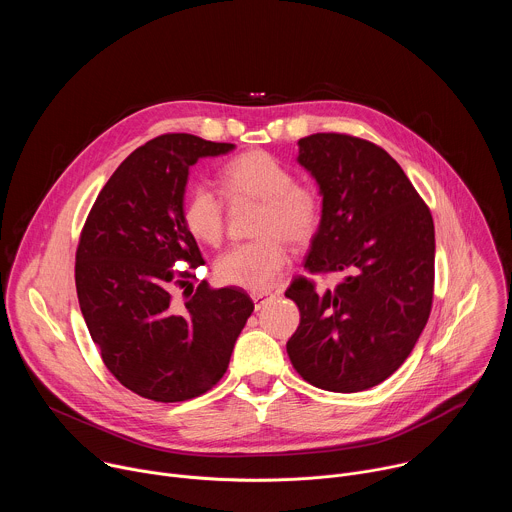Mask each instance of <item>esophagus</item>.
I'll return each instance as SVG.
<instances>
[{"label": "esophagus", "instance_id": "34e87169", "mask_svg": "<svg viewBox=\"0 0 512 512\" xmlns=\"http://www.w3.org/2000/svg\"><path fill=\"white\" fill-rule=\"evenodd\" d=\"M253 298V304H255V310H261L269 300L275 298L273 291H255V294H251Z\"/></svg>", "mask_w": 512, "mask_h": 512}]
</instances>
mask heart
<instances>
[{"label":"heart","mask_w":512,"mask_h":512,"mask_svg":"<svg viewBox=\"0 0 512 512\" xmlns=\"http://www.w3.org/2000/svg\"><path fill=\"white\" fill-rule=\"evenodd\" d=\"M221 184L231 202L261 200L253 235L259 239L231 247L214 265L216 279L261 291L275 283L287 265V243L308 245L322 223L318 194L300 182L287 164L265 150L245 152L221 170ZM182 221L204 245H221L227 229V204L210 186L192 184L184 196Z\"/></svg>","instance_id":"1"}]
</instances>
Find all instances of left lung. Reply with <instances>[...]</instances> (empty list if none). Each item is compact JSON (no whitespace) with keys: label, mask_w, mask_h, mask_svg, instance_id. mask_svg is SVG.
<instances>
[{"label":"left lung","mask_w":512,"mask_h":512,"mask_svg":"<svg viewBox=\"0 0 512 512\" xmlns=\"http://www.w3.org/2000/svg\"><path fill=\"white\" fill-rule=\"evenodd\" d=\"M300 164L322 190V223L306 271L344 273L332 289L298 275L285 296L300 308L287 340L298 375L356 393L389 379L411 354L433 302V218L401 166L348 133L298 141Z\"/></svg>","instance_id":"1"}]
</instances>
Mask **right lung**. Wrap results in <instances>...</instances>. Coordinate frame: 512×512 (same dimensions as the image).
Masks as SVG:
<instances>
[{"mask_svg":"<svg viewBox=\"0 0 512 512\" xmlns=\"http://www.w3.org/2000/svg\"><path fill=\"white\" fill-rule=\"evenodd\" d=\"M233 148L190 133L150 139L113 172L81 231V312L109 373L139 397L178 403L210 391L255 308L243 289L206 281L184 304L174 300L204 263L182 221L188 170ZM178 260L189 267L174 270Z\"/></svg>","mask_w":512,"mask_h":512,"instance_id":"1","label":"right lung"}]
</instances>
